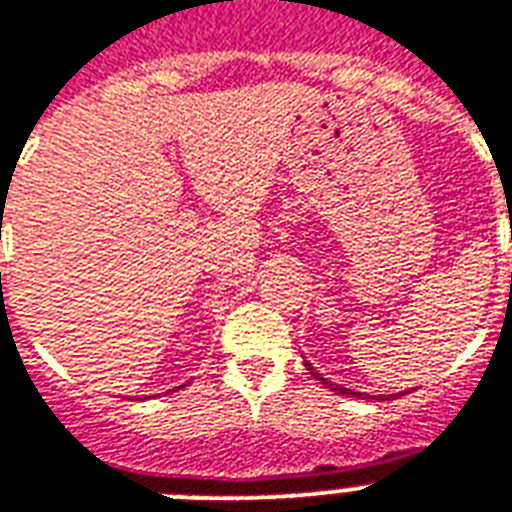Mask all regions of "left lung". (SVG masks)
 I'll use <instances>...</instances> for the list:
<instances>
[{
  "label": "left lung",
  "instance_id": "8db88e82",
  "mask_svg": "<svg viewBox=\"0 0 512 512\" xmlns=\"http://www.w3.org/2000/svg\"><path fill=\"white\" fill-rule=\"evenodd\" d=\"M306 368L311 370V376L317 378V381H322V384L327 386V389H333L335 395H346V397H360V400H368V397L362 395V392H354V389H346V386H341V384H333V381H327L325 376H319L317 370L311 368V365H308L306 362ZM370 400H386V395H370Z\"/></svg>",
  "mask_w": 512,
  "mask_h": 512
}]
</instances>
